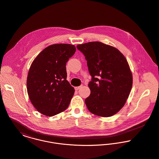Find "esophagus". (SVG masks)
Segmentation results:
<instances>
[{"label": "esophagus", "mask_w": 159, "mask_h": 159, "mask_svg": "<svg viewBox=\"0 0 159 159\" xmlns=\"http://www.w3.org/2000/svg\"><path fill=\"white\" fill-rule=\"evenodd\" d=\"M82 86H83V85H81V86H80L75 87V90H78V89H80Z\"/></svg>", "instance_id": "34e87169"}]
</instances>
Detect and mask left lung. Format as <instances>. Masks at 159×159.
Wrapping results in <instances>:
<instances>
[{
	"label": "left lung",
	"mask_w": 159,
	"mask_h": 159,
	"mask_svg": "<svg viewBox=\"0 0 159 159\" xmlns=\"http://www.w3.org/2000/svg\"><path fill=\"white\" fill-rule=\"evenodd\" d=\"M76 48L85 56L92 76L91 94L85 99L89 111L103 117L115 115L125 104L133 85L126 58L116 48L98 41Z\"/></svg>",
	"instance_id": "8db88e82"
}]
</instances>
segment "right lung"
<instances>
[{
  "label": "right lung",
  "instance_id": "1",
  "mask_svg": "<svg viewBox=\"0 0 159 159\" xmlns=\"http://www.w3.org/2000/svg\"><path fill=\"white\" fill-rule=\"evenodd\" d=\"M75 51L74 45H51L32 62L27 77V92L32 104L41 113L52 116L69 106L75 89L66 80V63Z\"/></svg>",
  "mask_w": 159,
  "mask_h": 159
}]
</instances>
